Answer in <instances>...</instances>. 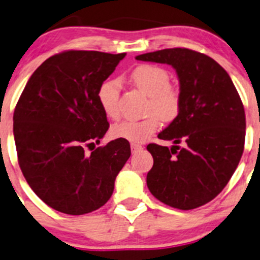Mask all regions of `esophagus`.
<instances>
[{"mask_svg": "<svg viewBox=\"0 0 260 260\" xmlns=\"http://www.w3.org/2000/svg\"><path fill=\"white\" fill-rule=\"evenodd\" d=\"M131 149H132V153H138V152H141L142 149H143V147H142L141 144L132 143V144H131Z\"/></svg>", "mask_w": 260, "mask_h": 260, "instance_id": "obj_1", "label": "esophagus"}]
</instances>
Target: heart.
I'll return each instance as SVG.
<instances>
[{"mask_svg": "<svg viewBox=\"0 0 260 260\" xmlns=\"http://www.w3.org/2000/svg\"><path fill=\"white\" fill-rule=\"evenodd\" d=\"M131 81L141 91L149 95L148 114L142 119L124 121L113 125L112 136L132 143L147 141L160 123V116L165 121H171L178 114L180 108V92L173 84H169V75L165 68L155 64H139L131 72ZM119 94L121 84L117 80L103 82L97 91V100L101 108L108 118L119 117Z\"/></svg>", "mask_w": 260, "mask_h": 260, "instance_id": "b5f03b06", "label": "heart"}]
</instances>
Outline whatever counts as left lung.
Returning a JSON list of instances; mask_svg holds the SVG:
<instances>
[{"label":"left lung","instance_id":"8db88e82","mask_svg":"<svg viewBox=\"0 0 260 260\" xmlns=\"http://www.w3.org/2000/svg\"><path fill=\"white\" fill-rule=\"evenodd\" d=\"M136 59L172 66L179 80L178 116L158 135L174 146H147L153 157L149 192L173 208L204 206L222 192L242 158L245 113L238 92L222 66L188 48L149 52Z\"/></svg>","mask_w":260,"mask_h":260}]
</instances>
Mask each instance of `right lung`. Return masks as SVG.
I'll list each match as a JSON object with an SVG mask.
<instances>
[{"instance_id": "obj_1", "label": "right lung", "mask_w": 260, "mask_h": 260, "mask_svg": "<svg viewBox=\"0 0 260 260\" xmlns=\"http://www.w3.org/2000/svg\"><path fill=\"white\" fill-rule=\"evenodd\" d=\"M124 56L54 54L35 71L18 100L13 113L18 165L32 190L58 212L81 215L101 208L129 158L124 139L84 153L108 131L97 91Z\"/></svg>"}]
</instances>
